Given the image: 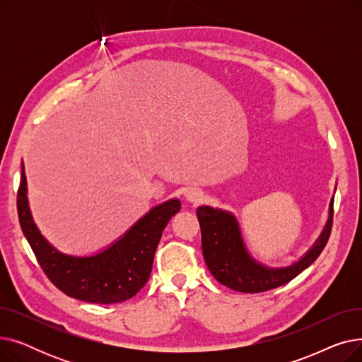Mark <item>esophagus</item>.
I'll return each mask as SVG.
<instances>
[{"instance_id":"obj_1","label":"esophagus","mask_w":362,"mask_h":362,"mask_svg":"<svg viewBox=\"0 0 362 362\" xmlns=\"http://www.w3.org/2000/svg\"><path fill=\"white\" fill-rule=\"evenodd\" d=\"M185 198H186L189 202L198 204V202L202 201L204 192L201 191V189H198V187H187L186 191H185Z\"/></svg>"}]
</instances>
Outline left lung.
<instances>
[{"instance_id": "8db88e82", "label": "left lung", "mask_w": 362, "mask_h": 362, "mask_svg": "<svg viewBox=\"0 0 362 362\" xmlns=\"http://www.w3.org/2000/svg\"><path fill=\"white\" fill-rule=\"evenodd\" d=\"M201 226L202 254L208 270L224 286L243 293H259L281 286L318 258L329 240L333 223V199L329 220L311 248L286 267H267L246 250L236 217L226 210L201 205L197 210Z\"/></svg>"}]
</instances>
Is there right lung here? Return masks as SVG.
Returning a JSON list of instances; mask_svg holds the SVG:
<instances>
[{
	"label": "right lung",
	"instance_id": "right-lung-1",
	"mask_svg": "<svg viewBox=\"0 0 362 362\" xmlns=\"http://www.w3.org/2000/svg\"><path fill=\"white\" fill-rule=\"evenodd\" d=\"M180 210L177 198L168 199L141 217L105 250L86 257L55 250L37 229L28 201L22 163L17 213L22 232L47 277L70 298L90 303H117L135 296L148 281L156 250L170 218Z\"/></svg>",
	"mask_w": 362,
	"mask_h": 362
}]
</instances>
